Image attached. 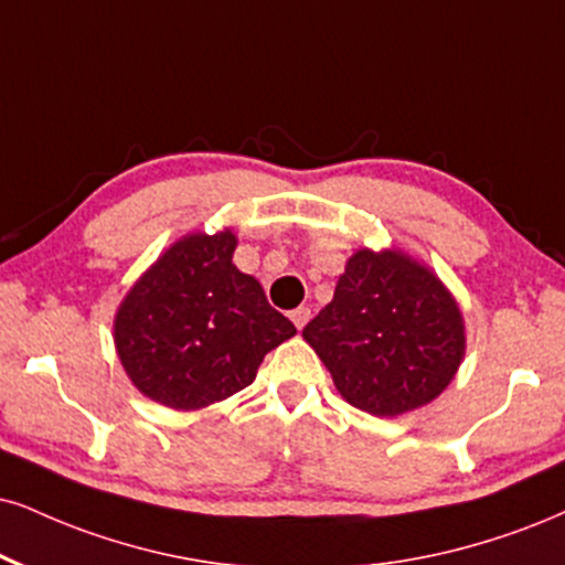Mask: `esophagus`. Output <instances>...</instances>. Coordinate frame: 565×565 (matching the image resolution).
I'll return each mask as SVG.
<instances>
[{
    "mask_svg": "<svg viewBox=\"0 0 565 565\" xmlns=\"http://www.w3.org/2000/svg\"><path fill=\"white\" fill-rule=\"evenodd\" d=\"M290 319H294V324L298 327V330H303L306 322H309V319H311L309 306H298V309L290 311Z\"/></svg>",
    "mask_w": 565,
    "mask_h": 565,
    "instance_id": "esophagus-1",
    "label": "esophagus"
}]
</instances>
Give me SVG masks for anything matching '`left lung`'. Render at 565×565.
<instances>
[{"instance_id":"1","label":"left lung","mask_w":565,"mask_h":565,"mask_svg":"<svg viewBox=\"0 0 565 565\" xmlns=\"http://www.w3.org/2000/svg\"><path fill=\"white\" fill-rule=\"evenodd\" d=\"M338 393L374 416L427 406L463 361V317L435 271L403 250L361 248L303 327Z\"/></svg>"}]
</instances>
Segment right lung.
<instances>
[{
	"instance_id": "obj_1",
	"label": "right lung",
	"mask_w": 565,
	"mask_h": 565,
	"mask_svg": "<svg viewBox=\"0 0 565 565\" xmlns=\"http://www.w3.org/2000/svg\"><path fill=\"white\" fill-rule=\"evenodd\" d=\"M233 230L172 243L122 298L115 348L146 398L196 411L248 387L264 356L296 335L256 277L233 264Z\"/></svg>"
}]
</instances>
